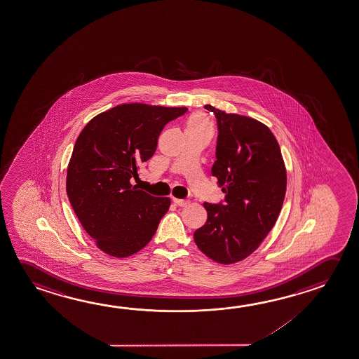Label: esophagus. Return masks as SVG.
Returning <instances> with one entry per match:
<instances>
[{
  "label": "esophagus",
  "instance_id": "34e87169",
  "mask_svg": "<svg viewBox=\"0 0 359 359\" xmlns=\"http://www.w3.org/2000/svg\"><path fill=\"white\" fill-rule=\"evenodd\" d=\"M172 201H174L177 206H187L189 204L188 200L177 199V198H174Z\"/></svg>",
  "mask_w": 359,
  "mask_h": 359
}]
</instances>
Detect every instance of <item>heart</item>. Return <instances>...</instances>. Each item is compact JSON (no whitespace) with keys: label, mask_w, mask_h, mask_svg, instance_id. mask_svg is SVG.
<instances>
[{"label":"heart","mask_w":359,"mask_h":359,"mask_svg":"<svg viewBox=\"0 0 359 359\" xmlns=\"http://www.w3.org/2000/svg\"><path fill=\"white\" fill-rule=\"evenodd\" d=\"M188 126H201L212 131V125L209 118H206L205 114L203 112H196L194 115H191L188 120Z\"/></svg>","instance_id":"b5f03b06"}]
</instances>
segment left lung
I'll use <instances>...</instances> for the list:
<instances>
[{
	"label": "left lung",
	"instance_id": "obj_1",
	"mask_svg": "<svg viewBox=\"0 0 359 359\" xmlns=\"http://www.w3.org/2000/svg\"><path fill=\"white\" fill-rule=\"evenodd\" d=\"M217 160L212 175L225 193L223 203H204L206 223L194 241L220 264L247 258L274 226L287 190V171L276 136L255 118L226 114L214 106Z\"/></svg>",
	"mask_w": 359,
	"mask_h": 359
}]
</instances>
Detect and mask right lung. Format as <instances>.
Here are the masks:
<instances>
[{
  "label": "right lung",
  "mask_w": 359,
  "mask_h": 359,
  "mask_svg": "<svg viewBox=\"0 0 359 359\" xmlns=\"http://www.w3.org/2000/svg\"><path fill=\"white\" fill-rule=\"evenodd\" d=\"M187 107L123 104L91 118L77 137L67 166L66 193L77 219L99 249L115 258L151 241L170 206L131 185L153 156L165 125Z\"/></svg>",
  "instance_id": "1"
}]
</instances>
